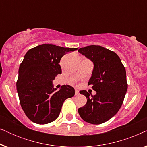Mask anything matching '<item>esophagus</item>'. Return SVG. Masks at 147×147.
I'll return each mask as SVG.
<instances>
[{"label":"esophagus","instance_id":"34e87169","mask_svg":"<svg viewBox=\"0 0 147 147\" xmlns=\"http://www.w3.org/2000/svg\"><path fill=\"white\" fill-rule=\"evenodd\" d=\"M75 95H76V96H78V95H79V91H78V90H75Z\"/></svg>","mask_w":147,"mask_h":147}]
</instances>
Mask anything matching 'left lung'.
Here are the masks:
<instances>
[{"label":"left lung","instance_id":"obj_1","mask_svg":"<svg viewBox=\"0 0 147 147\" xmlns=\"http://www.w3.org/2000/svg\"><path fill=\"white\" fill-rule=\"evenodd\" d=\"M78 52L93 61L94 69L88 85L96 92L91 96L86 90L80 92L87 98V103L78 112L88 123L102 124L113 117L123 103L128 88L125 67L115 52L102 46H86Z\"/></svg>","mask_w":147,"mask_h":147}]
</instances>
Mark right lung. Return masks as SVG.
<instances>
[{
  "mask_svg": "<svg viewBox=\"0 0 147 147\" xmlns=\"http://www.w3.org/2000/svg\"><path fill=\"white\" fill-rule=\"evenodd\" d=\"M77 49L42 44L25 54L19 66L17 90L21 107L32 122L45 124L54 121L64 101L74 96L75 90L71 86H61L55 91L52 81L61 74L59 64L61 57Z\"/></svg>",
  "mask_w": 147,
  "mask_h": 147,
  "instance_id": "1",
  "label": "right lung"
}]
</instances>
